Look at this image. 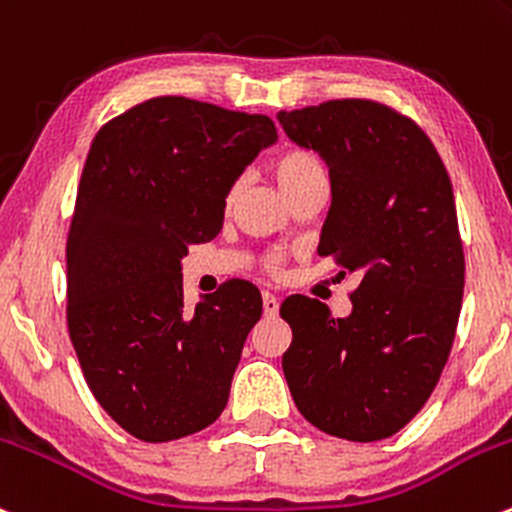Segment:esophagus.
<instances>
[{
  "label": "esophagus",
  "instance_id": "34e87169",
  "mask_svg": "<svg viewBox=\"0 0 512 512\" xmlns=\"http://www.w3.org/2000/svg\"><path fill=\"white\" fill-rule=\"evenodd\" d=\"M262 309H265L267 316H277L279 311V299L270 292H262Z\"/></svg>",
  "mask_w": 512,
  "mask_h": 512
}]
</instances>
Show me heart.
Segmentation results:
<instances>
[{"label":"heart","mask_w":512,"mask_h":512,"mask_svg":"<svg viewBox=\"0 0 512 512\" xmlns=\"http://www.w3.org/2000/svg\"><path fill=\"white\" fill-rule=\"evenodd\" d=\"M272 174L277 179L279 188L284 191V196L292 198L294 193L304 191V188L314 184H328V171L324 159L309 147H287L272 159ZM240 186L233 184L225 191L223 203L225 206H233L235 198H238ZM279 265H282V252H270L265 260V267L270 272H277Z\"/></svg>","instance_id":"b5f03b06"}]
</instances>
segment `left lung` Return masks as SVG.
Listing matches in <instances>:
<instances>
[{
  "label": "left lung",
  "instance_id": "obj_1",
  "mask_svg": "<svg viewBox=\"0 0 512 512\" xmlns=\"http://www.w3.org/2000/svg\"><path fill=\"white\" fill-rule=\"evenodd\" d=\"M277 120L328 164L319 255L338 277H360L346 319L319 299H284V378L321 432L387 439L429 400L459 324L466 265L451 179L424 129L383 102L328 100Z\"/></svg>",
  "mask_w": 512,
  "mask_h": 512
}]
</instances>
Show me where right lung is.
I'll use <instances>...</instances> for the list:
<instances>
[{
  "label": "right lung",
  "mask_w": 512,
  "mask_h": 512,
  "mask_svg": "<svg viewBox=\"0 0 512 512\" xmlns=\"http://www.w3.org/2000/svg\"><path fill=\"white\" fill-rule=\"evenodd\" d=\"M274 142L270 117L164 95L90 144L66 245L68 333L90 392L132 437H188L228 405L262 297L230 279L186 309L181 257L218 235L225 191Z\"/></svg>",
  "instance_id": "1"
}]
</instances>
